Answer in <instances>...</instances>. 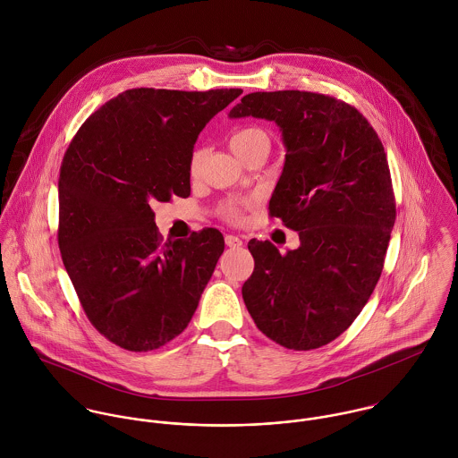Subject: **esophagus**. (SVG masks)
I'll return each mask as SVG.
<instances>
[{"instance_id": "obj_1", "label": "esophagus", "mask_w": 458, "mask_h": 458, "mask_svg": "<svg viewBox=\"0 0 458 458\" xmlns=\"http://www.w3.org/2000/svg\"><path fill=\"white\" fill-rule=\"evenodd\" d=\"M225 242H226V246H230V248H239V246H242V239H239L237 235H226V237H225Z\"/></svg>"}]
</instances>
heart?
Instances as JSON below:
<instances>
[{
	"mask_svg": "<svg viewBox=\"0 0 458 458\" xmlns=\"http://www.w3.org/2000/svg\"><path fill=\"white\" fill-rule=\"evenodd\" d=\"M259 140H269L267 135H266V131L260 130V128H257V126H248V128H241V130L233 131L232 137H230V140H228V144H230V148H232V151H233L237 157H241L246 149H250V148H251L253 144H257ZM201 160H203V151H201V149H194L192 155H191V158H189V173H191L192 176H196V174L199 173V169H201ZM223 216L228 217V219H232V221H239V219H241V210H239L235 205H230V207L225 208Z\"/></svg>",
	"mask_w": 458,
	"mask_h": 458,
	"instance_id": "b5f03b06",
	"label": "heart"
}]
</instances>
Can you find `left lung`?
I'll list each match as a JSON object with an SVG mask.
<instances>
[{"instance_id": "left-lung-1", "label": "left lung", "mask_w": 458, "mask_h": 458, "mask_svg": "<svg viewBox=\"0 0 458 458\" xmlns=\"http://www.w3.org/2000/svg\"><path fill=\"white\" fill-rule=\"evenodd\" d=\"M246 115L280 126L287 153L269 216L298 232L300 248L282 255L251 239L242 298L266 337L316 350L350 328L382 275L396 221L387 155L368 119L327 94L251 92L230 110Z\"/></svg>"}]
</instances>
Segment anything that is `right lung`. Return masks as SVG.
<instances>
[{
    "mask_svg": "<svg viewBox=\"0 0 458 458\" xmlns=\"http://www.w3.org/2000/svg\"><path fill=\"white\" fill-rule=\"evenodd\" d=\"M241 89H130L72 137L58 178V248L92 327L128 352L180 335L225 250L216 228L167 241L153 201L191 194L189 158L205 124Z\"/></svg>",
    "mask_w": 458,
    "mask_h": 458,
    "instance_id": "obj_1",
    "label": "right lung"
}]
</instances>
